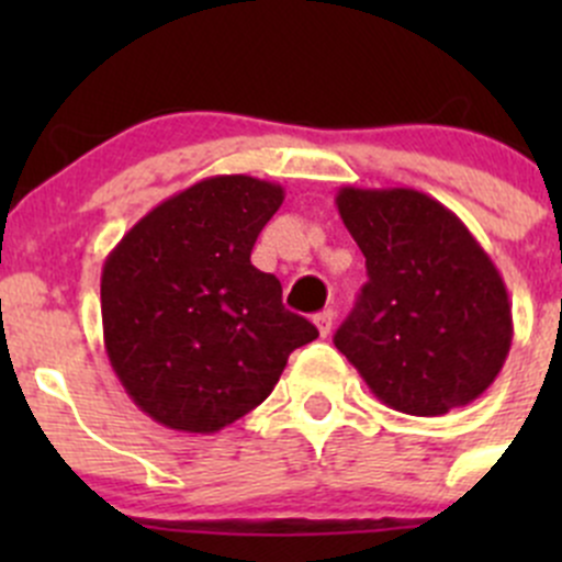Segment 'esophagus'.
Returning <instances> with one entry per match:
<instances>
[{
  "mask_svg": "<svg viewBox=\"0 0 562 562\" xmlns=\"http://www.w3.org/2000/svg\"><path fill=\"white\" fill-rule=\"evenodd\" d=\"M315 326H317V331H321V337H328V334H331V326H334L331 310H323L321 315H315Z\"/></svg>",
  "mask_w": 562,
  "mask_h": 562,
  "instance_id": "esophagus-1",
  "label": "esophagus"
}]
</instances>
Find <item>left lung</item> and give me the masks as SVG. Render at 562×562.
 <instances>
[{"mask_svg":"<svg viewBox=\"0 0 562 562\" xmlns=\"http://www.w3.org/2000/svg\"><path fill=\"white\" fill-rule=\"evenodd\" d=\"M367 285L334 345L383 405L443 416L501 375L514 323L506 282L451 209L411 187H339Z\"/></svg>","mask_w":562,"mask_h":562,"instance_id":"8db88e82","label":"left lung"}]
</instances>
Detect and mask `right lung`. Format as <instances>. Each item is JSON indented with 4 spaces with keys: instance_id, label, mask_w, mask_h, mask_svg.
Returning a JSON list of instances; mask_svg holds the SVG:
<instances>
[{
    "instance_id": "obj_1",
    "label": "right lung",
    "mask_w": 562,
    "mask_h": 562,
    "mask_svg": "<svg viewBox=\"0 0 562 562\" xmlns=\"http://www.w3.org/2000/svg\"><path fill=\"white\" fill-rule=\"evenodd\" d=\"M285 201L274 181L209 176L157 203L108 252L105 353L130 400L176 432L212 435L258 407L317 328L249 263Z\"/></svg>"
}]
</instances>
